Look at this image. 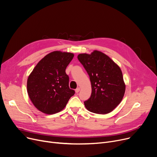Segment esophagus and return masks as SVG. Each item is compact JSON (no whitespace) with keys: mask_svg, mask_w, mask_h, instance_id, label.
Wrapping results in <instances>:
<instances>
[{"mask_svg":"<svg viewBox=\"0 0 157 157\" xmlns=\"http://www.w3.org/2000/svg\"><path fill=\"white\" fill-rule=\"evenodd\" d=\"M79 91H80V88H79V87H78V88L75 90V92H76V93H77V94H78Z\"/></svg>","mask_w":157,"mask_h":157,"instance_id":"esophagus-1","label":"esophagus"}]
</instances>
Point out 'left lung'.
Here are the masks:
<instances>
[{
    "label": "left lung",
    "mask_w": 157,
    "mask_h": 157,
    "mask_svg": "<svg viewBox=\"0 0 157 157\" xmlns=\"http://www.w3.org/2000/svg\"><path fill=\"white\" fill-rule=\"evenodd\" d=\"M78 59L89 75L92 94L84 102L86 108L97 114L111 112L121 102L125 85L119 66L105 54L95 50L91 54L81 53Z\"/></svg>",
    "instance_id": "left-lung-1"
}]
</instances>
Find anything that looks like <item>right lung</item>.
Wrapping results in <instances>:
<instances>
[{
	"instance_id": "add662e5",
	"label": "right lung",
	"mask_w": 157,
	"mask_h": 157,
	"mask_svg": "<svg viewBox=\"0 0 157 157\" xmlns=\"http://www.w3.org/2000/svg\"><path fill=\"white\" fill-rule=\"evenodd\" d=\"M74 54L55 51L36 65L27 79V92L33 104L40 111L52 114L62 111L74 95L69 86L66 67Z\"/></svg>"
}]
</instances>
